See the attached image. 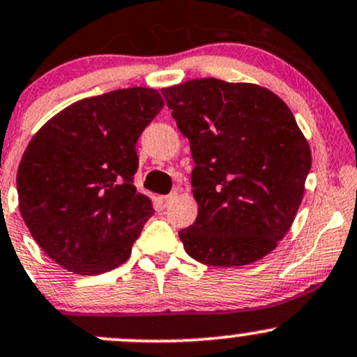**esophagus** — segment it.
<instances>
[{"label": "esophagus", "mask_w": 357, "mask_h": 357, "mask_svg": "<svg viewBox=\"0 0 357 357\" xmlns=\"http://www.w3.org/2000/svg\"><path fill=\"white\" fill-rule=\"evenodd\" d=\"M176 195H178V193H176V191H172V193H169V195H164V197H160V202H162V205H167V203H169L171 199L176 197Z\"/></svg>", "instance_id": "34e87169"}]
</instances>
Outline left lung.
Returning a JSON list of instances; mask_svg holds the SVG:
<instances>
[{"instance_id": "1", "label": "left lung", "mask_w": 357, "mask_h": 357, "mask_svg": "<svg viewBox=\"0 0 357 357\" xmlns=\"http://www.w3.org/2000/svg\"><path fill=\"white\" fill-rule=\"evenodd\" d=\"M160 93L197 164L198 217L179 230L188 256L223 268L264 257L295 220L312 167L293 113L269 89L215 77Z\"/></svg>"}]
</instances>
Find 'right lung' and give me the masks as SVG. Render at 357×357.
I'll return each mask as SVG.
<instances>
[{
    "mask_svg": "<svg viewBox=\"0 0 357 357\" xmlns=\"http://www.w3.org/2000/svg\"><path fill=\"white\" fill-rule=\"evenodd\" d=\"M155 89L84 98L35 134L17 174L20 211L42 250L76 274L123 264L152 217L139 193L137 140L162 109Z\"/></svg>",
    "mask_w": 357,
    "mask_h": 357,
    "instance_id": "1",
    "label": "right lung"
}]
</instances>
